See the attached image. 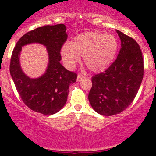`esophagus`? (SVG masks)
Wrapping results in <instances>:
<instances>
[{
	"instance_id": "34e87169",
	"label": "esophagus",
	"mask_w": 156,
	"mask_h": 156,
	"mask_svg": "<svg viewBox=\"0 0 156 156\" xmlns=\"http://www.w3.org/2000/svg\"><path fill=\"white\" fill-rule=\"evenodd\" d=\"M84 78H85L84 76H83V75H81V74H78L76 80H77L78 82H80V81H82V80H83Z\"/></svg>"
}]
</instances>
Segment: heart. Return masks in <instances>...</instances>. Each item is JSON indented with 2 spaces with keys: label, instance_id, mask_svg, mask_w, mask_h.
I'll use <instances>...</instances> for the list:
<instances>
[{
  "label": "heart",
  "instance_id": "b5f03b06",
  "mask_svg": "<svg viewBox=\"0 0 156 156\" xmlns=\"http://www.w3.org/2000/svg\"><path fill=\"white\" fill-rule=\"evenodd\" d=\"M117 50L118 41L113 35L89 31L75 37L71 43H65L61 49V55L67 68H73L80 60V55H83V62L87 68L98 73L111 65Z\"/></svg>",
  "mask_w": 156,
  "mask_h": 156
}]
</instances>
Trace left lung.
Wrapping results in <instances>:
<instances>
[{
  "instance_id": "1",
  "label": "left lung",
  "mask_w": 156,
  "mask_h": 156,
  "mask_svg": "<svg viewBox=\"0 0 156 156\" xmlns=\"http://www.w3.org/2000/svg\"><path fill=\"white\" fill-rule=\"evenodd\" d=\"M121 40L117 58L104 72L91 77L89 101L92 108L103 115H113L125 110L134 101L144 77V60L135 40L116 30Z\"/></svg>"
}]
</instances>
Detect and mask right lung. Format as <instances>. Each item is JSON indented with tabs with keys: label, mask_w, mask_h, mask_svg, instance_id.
Returning a JSON list of instances; mask_svg holds the SVG:
<instances>
[{
	"label": "right lung",
	"mask_w": 156,
	"mask_h": 156,
	"mask_svg": "<svg viewBox=\"0 0 156 156\" xmlns=\"http://www.w3.org/2000/svg\"><path fill=\"white\" fill-rule=\"evenodd\" d=\"M67 39L66 26L64 24L46 25L24 34L14 47L9 72L21 99L33 111L52 115L62 110L66 104L69 86L77 77L76 73L67 70L60 63L61 49ZM33 42L46 46L49 55L46 72L36 79L27 77L19 62L22 46Z\"/></svg>",
	"instance_id": "1"
}]
</instances>
